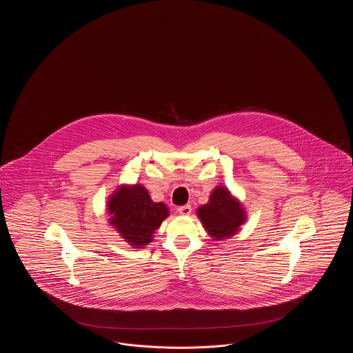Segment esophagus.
<instances>
[{"label": "esophagus", "mask_w": 353, "mask_h": 353, "mask_svg": "<svg viewBox=\"0 0 353 353\" xmlns=\"http://www.w3.org/2000/svg\"><path fill=\"white\" fill-rule=\"evenodd\" d=\"M177 210H179V213L181 216H189L192 213V206L190 205H184V206H180Z\"/></svg>", "instance_id": "34e87169"}]
</instances>
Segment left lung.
<instances>
[{
    "label": "left lung",
    "instance_id": "1",
    "mask_svg": "<svg viewBox=\"0 0 353 353\" xmlns=\"http://www.w3.org/2000/svg\"><path fill=\"white\" fill-rule=\"evenodd\" d=\"M197 217L203 229L213 239L230 238L239 232L241 225L248 219L245 208L226 186H217L209 201L197 209Z\"/></svg>",
    "mask_w": 353,
    "mask_h": 353
}]
</instances>
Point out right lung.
Segmentation results:
<instances>
[{
	"instance_id": "right-lung-1",
	"label": "right lung",
	"mask_w": 353,
	"mask_h": 353,
	"mask_svg": "<svg viewBox=\"0 0 353 353\" xmlns=\"http://www.w3.org/2000/svg\"><path fill=\"white\" fill-rule=\"evenodd\" d=\"M110 223L134 249L151 243L154 232L169 216L164 202L152 201L148 190L140 184L120 185L108 197Z\"/></svg>"
}]
</instances>
